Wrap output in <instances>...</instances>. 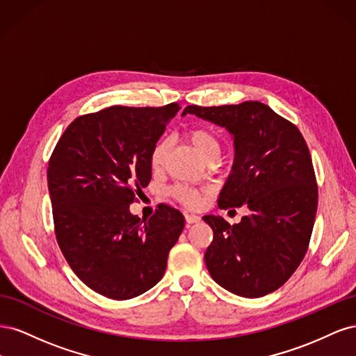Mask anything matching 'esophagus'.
<instances>
[{
  "label": "esophagus",
  "instance_id": "1",
  "mask_svg": "<svg viewBox=\"0 0 356 356\" xmlns=\"http://www.w3.org/2000/svg\"><path fill=\"white\" fill-rule=\"evenodd\" d=\"M202 218L199 217V215L196 213H186V221L188 224H195V222H199Z\"/></svg>",
  "mask_w": 356,
  "mask_h": 356
}]
</instances>
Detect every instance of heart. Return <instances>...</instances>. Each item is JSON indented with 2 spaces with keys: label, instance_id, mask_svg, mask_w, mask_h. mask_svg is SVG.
<instances>
[{
  "label": "heart",
  "instance_id": "1",
  "mask_svg": "<svg viewBox=\"0 0 356 356\" xmlns=\"http://www.w3.org/2000/svg\"><path fill=\"white\" fill-rule=\"evenodd\" d=\"M187 135H188V139L191 141V144L195 145V148L204 159H208L211 156H218V152H220L218 136L215 135V132L211 131L209 127H204V126L193 127V129H190ZM168 152H169L168 139L166 138L159 139L152 149V156H149V163H152V168L154 170L163 169ZM170 195L188 208L199 207V204L202 203V196H203L200 190L191 187L188 184H182V182L181 184H177L172 187Z\"/></svg>",
  "mask_w": 356,
  "mask_h": 356
}]
</instances>
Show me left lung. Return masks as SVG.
<instances>
[{"instance_id":"obj_1","label":"left lung","mask_w":356,"mask_h":356,"mask_svg":"<svg viewBox=\"0 0 356 356\" xmlns=\"http://www.w3.org/2000/svg\"><path fill=\"white\" fill-rule=\"evenodd\" d=\"M186 114L225 127L234 163L218 208L246 204L251 213L230 225L204 215L213 239L204 252L212 279L230 293L257 298L282 286L303 260L318 208V184L303 135L258 101L186 106Z\"/></svg>"}]
</instances>
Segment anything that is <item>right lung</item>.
<instances>
[{"mask_svg":"<svg viewBox=\"0 0 356 356\" xmlns=\"http://www.w3.org/2000/svg\"><path fill=\"white\" fill-rule=\"evenodd\" d=\"M179 108L114 105L80 115L53 149L56 241L72 272L101 296L129 300L153 288L184 229V215L169 204L149 220L129 209L152 179V149Z\"/></svg>","mask_w":356,"mask_h":356,"instance_id":"obj_1","label":"right lung"}]
</instances>
